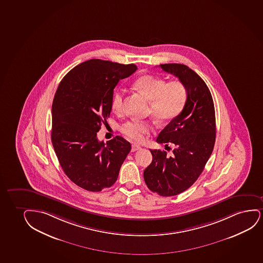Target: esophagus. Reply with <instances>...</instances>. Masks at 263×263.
<instances>
[{"mask_svg":"<svg viewBox=\"0 0 263 263\" xmlns=\"http://www.w3.org/2000/svg\"><path fill=\"white\" fill-rule=\"evenodd\" d=\"M141 149V146H138V145H133L132 146V152H135L137 150Z\"/></svg>","mask_w":263,"mask_h":263,"instance_id":"obj_1","label":"esophagus"}]
</instances>
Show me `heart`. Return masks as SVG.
<instances>
[{
	"mask_svg": "<svg viewBox=\"0 0 263 263\" xmlns=\"http://www.w3.org/2000/svg\"><path fill=\"white\" fill-rule=\"evenodd\" d=\"M133 86L149 101L148 113L160 123L176 118L186 105L187 91L185 84L179 80L167 82L151 74L138 78ZM125 90L119 88L115 90L111 100V108L115 113L123 111ZM153 129L148 121L130 120L121 126V132L130 140L141 142Z\"/></svg>",
	"mask_w": 263,
	"mask_h": 263,
	"instance_id": "obj_1",
	"label": "heart"
}]
</instances>
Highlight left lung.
<instances>
[{
    "mask_svg": "<svg viewBox=\"0 0 263 263\" xmlns=\"http://www.w3.org/2000/svg\"><path fill=\"white\" fill-rule=\"evenodd\" d=\"M160 67L185 84L187 99L182 112L157 137L158 143L173 144V155L150 149L153 160L144 171V180L154 193L173 196L193 185L213 153L215 110L206 83L195 71L183 64H162Z\"/></svg>",
    "mask_w": 263,
    "mask_h": 263,
    "instance_id": "obj_1",
    "label": "left lung"
}]
</instances>
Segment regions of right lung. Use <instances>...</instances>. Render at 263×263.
Returning <instances> with one entry per match:
<instances>
[{"label": "right lung", "mask_w": 263, "mask_h": 263, "mask_svg": "<svg viewBox=\"0 0 263 263\" xmlns=\"http://www.w3.org/2000/svg\"><path fill=\"white\" fill-rule=\"evenodd\" d=\"M134 64L90 60L65 76L52 102L51 141L60 166L83 190L99 192L116 182L130 144L120 136L106 144L97 133L111 112L114 89Z\"/></svg>", "instance_id": "right-lung-1"}]
</instances>
